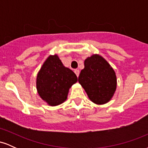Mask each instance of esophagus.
Listing matches in <instances>:
<instances>
[{"label": "esophagus", "instance_id": "34e87169", "mask_svg": "<svg viewBox=\"0 0 148 148\" xmlns=\"http://www.w3.org/2000/svg\"><path fill=\"white\" fill-rule=\"evenodd\" d=\"M74 73H75L76 76H79L80 72H79V69H75V70H74Z\"/></svg>", "mask_w": 148, "mask_h": 148}]
</instances>
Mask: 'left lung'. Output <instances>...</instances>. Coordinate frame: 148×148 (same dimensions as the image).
<instances>
[{
	"instance_id": "1",
	"label": "left lung",
	"mask_w": 148,
	"mask_h": 148,
	"mask_svg": "<svg viewBox=\"0 0 148 148\" xmlns=\"http://www.w3.org/2000/svg\"><path fill=\"white\" fill-rule=\"evenodd\" d=\"M84 66L78 80L89 99L97 104L109 101L117 86L116 75L111 66L97 54L86 58Z\"/></svg>"
}]
</instances>
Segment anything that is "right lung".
Masks as SVG:
<instances>
[{"mask_svg":"<svg viewBox=\"0 0 148 148\" xmlns=\"http://www.w3.org/2000/svg\"><path fill=\"white\" fill-rule=\"evenodd\" d=\"M77 81V76L65 67L57 55L50 56L37 76V90L40 97L50 106L63 103L69 89Z\"/></svg>","mask_w":148,"mask_h":148,"instance_id":"obj_1","label":"right lung"}]
</instances>
